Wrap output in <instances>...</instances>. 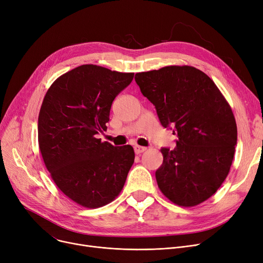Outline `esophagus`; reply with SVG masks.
I'll return each mask as SVG.
<instances>
[{"mask_svg":"<svg viewBox=\"0 0 263 263\" xmlns=\"http://www.w3.org/2000/svg\"><path fill=\"white\" fill-rule=\"evenodd\" d=\"M146 150V147H143V146H139V145H135L134 146V151L136 155H140L142 153H144V151Z\"/></svg>","mask_w":263,"mask_h":263,"instance_id":"1","label":"esophagus"}]
</instances>
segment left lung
I'll list each match as a JSON object with an SVG mask.
<instances>
[{"mask_svg":"<svg viewBox=\"0 0 263 263\" xmlns=\"http://www.w3.org/2000/svg\"><path fill=\"white\" fill-rule=\"evenodd\" d=\"M160 122L177 136L162 147L156 172L163 194L173 202L196 205L211 197L226 179L237 145V123L214 82L191 66H167L135 74Z\"/></svg>","mask_w":263,"mask_h":263,"instance_id":"left-lung-1","label":"left lung"}]
</instances>
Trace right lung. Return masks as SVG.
Returning <instances> with one entry per match:
<instances>
[{
  "instance_id": "right-lung-1",
  "label": "right lung",
  "mask_w": 263,
  "mask_h": 263,
  "mask_svg": "<svg viewBox=\"0 0 263 263\" xmlns=\"http://www.w3.org/2000/svg\"><path fill=\"white\" fill-rule=\"evenodd\" d=\"M133 77L82 65L55 81L41 105L38 143L46 167L64 194L86 208L112 201L134 162L132 146L97 137L106 131L110 106Z\"/></svg>"
}]
</instances>
